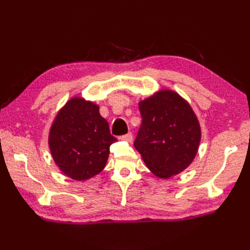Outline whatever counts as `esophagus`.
<instances>
[{
	"instance_id": "34e87169",
	"label": "esophagus",
	"mask_w": 250,
	"mask_h": 250,
	"mask_svg": "<svg viewBox=\"0 0 250 250\" xmlns=\"http://www.w3.org/2000/svg\"><path fill=\"white\" fill-rule=\"evenodd\" d=\"M120 140L131 143L132 140H133V136H132V133H128V134H125V135H122V136L120 137Z\"/></svg>"
}]
</instances>
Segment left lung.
Listing matches in <instances>:
<instances>
[{"instance_id": "8db88e82", "label": "left lung", "mask_w": 250, "mask_h": 250, "mask_svg": "<svg viewBox=\"0 0 250 250\" xmlns=\"http://www.w3.org/2000/svg\"><path fill=\"white\" fill-rule=\"evenodd\" d=\"M142 125L135 149L149 171L167 179L187 168L196 156L201 141L198 117L183 97L161 89L140 101Z\"/></svg>"}]
</instances>
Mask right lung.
Returning a JSON list of instances; mask_svg holds the SVG:
<instances>
[{"label":"right lung","instance_id":"obj_1","mask_svg":"<svg viewBox=\"0 0 250 250\" xmlns=\"http://www.w3.org/2000/svg\"><path fill=\"white\" fill-rule=\"evenodd\" d=\"M117 142L100 115L99 105L74 97L58 111L49 130L48 145L60 171L77 182L103 171L109 146Z\"/></svg>","mask_w":250,"mask_h":250}]
</instances>
